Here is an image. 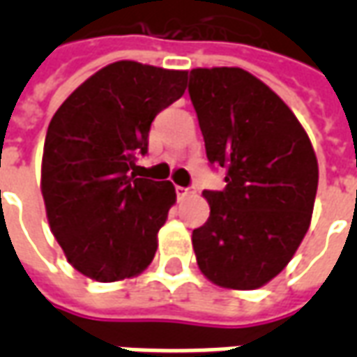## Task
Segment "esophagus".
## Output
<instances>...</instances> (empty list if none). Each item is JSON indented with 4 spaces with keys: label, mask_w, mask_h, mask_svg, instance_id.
<instances>
[{
    "label": "esophagus",
    "mask_w": 357,
    "mask_h": 357,
    "mask_svg": "<svg viewBox=\"0 0 357 357\" xmlns=\"http://www.w3.org/2000/svg\"><path fill=\"white\" fill-rule=\"evenodd\" d=\"M176 193H178V199H185L187 195L191 193V189H187V187H176Z\"/></svg>",
    "instance_id": "34e87169"
}]
</instances>
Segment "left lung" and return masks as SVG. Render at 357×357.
Returning <instances> with one entry per match:
<instances>
[{
	"instance_id": "left-lung-1",
	"label": "left lung",
	"mask_w": 357,
	"mask_h": 357,
	"mask_svg": "<svg viewBox=\"0 0 357 357\" xmlns=\"http://www.w3.org/2000/svg\"><path fill=\"white\" fill-rule=\"evenodd\" d=\"M189 95L208 162L227 183L202 193L210 216L193 231L197 264L218 287L252 291L287 268L310 227L314 147L283 99L243 68H193Z\"/></svg>"
}]
</instances>
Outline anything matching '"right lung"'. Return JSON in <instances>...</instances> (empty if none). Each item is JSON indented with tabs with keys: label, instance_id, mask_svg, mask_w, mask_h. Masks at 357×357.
<instances>
[{
	"label": "right lung",
	"instance_id": "add662e5",
	"mask_svg": "<svg viewBox=\"0 0 357 357\" xmlns=\"http://www.w3.org/2000/svg\"><path fill=\"white\" fill-rule=\"evenodd\" d=\"M187 74L116 61L51 118L40 187L51 233L82 275L114 283L153 262L176 189L137 178L135 156L147 153L153 120L183 95Z\"/></svg>",
	"mask_w": 357,
	"mask_h": 357
}]
</instances>
